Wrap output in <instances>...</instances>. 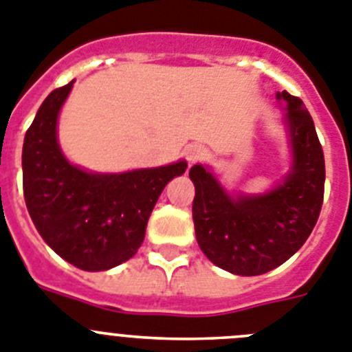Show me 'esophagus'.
<instances>
[{
  "label": "esophagus",
  "instance_id": "esophagus-1",
  "mask_svg": "<svg viewBox=\"0 0 352 352\" xmlns=\"http://www.w3.org/2000/svg\"><path fill=\"white\" fill-rule=\"evenodd\" d=\"M206 155H207L206 146L189 145L188 148H186V159H188L189 164L200 163V161H204V159H206Z\"/></svg>",
  "mask_w": 352,
  "mask_h": 352
}]
</instances>
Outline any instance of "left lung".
Listing matches in <instances>:
<instances>
[{
    "instance_id": "obj_1",
    "label": "left lung",
    "mask_w": 352,
    "mask_h": 352,
    "mask_svg": "<svg viewBox=\"0 0 352 352\" xmlns=\"http://www.w3.org/2000/svg\"><path fill=\"white\" fill-rule=\"evenodd\" d=\"M294 166L285 182L258 197H228L200 164L189 170L195 184L193 221L198 246L212 264L241 276H256L294 255L319 219L324 198V152L303 100L283 90Z\"/></svg>"
}]
</instances>
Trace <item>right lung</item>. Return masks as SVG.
Instances as JSON below:
<instances>
[{"label": "right lung", "instance_id": "right-lung-1", "mask_svg": "<svg viewBox=\"0 0 352 352\" xmlns=\"http://www.w3.org/2000/svg\"><path fill=\"white\" fill-rule=\"evenodd\" d=\"M72 83L45 97L26 131L24 200L33 225L58 255L83 271H106L138 252L159 195L188 164L180 161L118 175L72 166L56 142L58 113Z\"/></svg>", "mask_w": 352, "mask_h": 352}]
</instances>
